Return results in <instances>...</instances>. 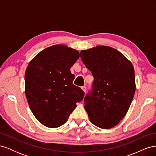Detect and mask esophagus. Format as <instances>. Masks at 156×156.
I'll return each mask as SVG.
<instances>
[{
    "mask_svg": "<svg viewBox=\"0 0 156 156\" xmlns=\"http://www.w3.org/2000/svg\"><path fill=\"white\" fill-rule=\"evenodd\" d=\"M81 88L83 89V90L84 92H86V91H87V87H86L85 86H83V87H81Z\"/></svg>",
    "mask_w": 156,
    "mask_h": 156,
    "instance_id": "34e87169",
    "label": "esophagus"
}]
</instances>
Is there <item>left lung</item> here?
<instances>
[{
  "label": "left lung",
  "mask_w": 156,
  "mask_h": 156,
  "mask_svg": "<svg viewBox=\"0 0 156 156\" xmlns=\"http://www.w3.org/2000/svg\"><path fill=\"white\" fill-rule=\"evenodd\" d=\"M81 58L94 79L84 98L90 121L100 128H111L124 117L133 100V65L120 52L107 46L83 50Z\"/></svg>",
  "instance_id": "left-lung-1"
}]
</instances>
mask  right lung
<instances>
[{
  "mask_svg": "<svg viewBox=\"0 0 156 156\" xmlns=\"http://www.w3.org/2000/svg\"><path fill=\"white\" fill-rule=\"evenodd\" d=\"M79 58L77 51L56 45L41 51L28 66L26 97L33 115L45 126L65 124L83 100L84 92L73 84L75 75L69 70Z\"/></svg>",
  "mask_w": 156,
  "mask_h": 156,
  "instance_id": "right-lung-1",
  "label": "right lung"
}]
</instances>
